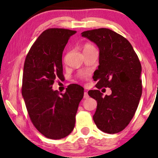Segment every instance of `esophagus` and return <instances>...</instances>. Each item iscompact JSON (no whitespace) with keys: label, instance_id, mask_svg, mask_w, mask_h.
I'll use <instances>...</instances> for the list:
<instances>
[{"label":"esophagus","instance_id":"1","mask_svg":"<svg viewBox=\"0 0 158 158\" xmlns=\"http://www.w3.org/2000/svg\"><path fill=\"white\" fill-rule=\"evenodd\" d=\"M83 97H84V99H88V98L89 97V94H88L87 92H84V95H83Z\"/></svg>","mask_w":158,"mask_h":158}]
</instances>
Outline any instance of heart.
I'll return each instance as SVG.
<instances>
[{"label": "heart", "mask_w": 158, "mask_h": 158, "mask_svg": "<svg viewBox=\"0 0 158 158\" xmlns=\"http://www.w3.org/2000/svg\"><path fill=\"white\" fill-rule=\"evenodd\" d=\"M93 48H95V47H94L92 44H89V43H86V44H85L83 46V52L89 51V50H90V49H93Z\"/></svg>", "instance_id": "heart-1"}]
</instances>
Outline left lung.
I'll list each match as a JSON object with an SVG mask.
<instances>
[{"instance_id":"obj_1","label":"left lung","mask_w":158,"mask_h":158,"mask_svg":"<svg viewBox=\"0 0 158 158\" xmlns=\"http://www.w3.org/2000/svg\"><path fill=\"white\" fill-rule=\"evenodd\" d=\"M81 35L99 48V65L94 73L97 90L88 92L97 102L94 121L102 131L117 134L128 126L138 107L142 94L140 61L128 40L111 30L99 28ZM102 87H110L112 94L102 98Z\"/></svg>"}]
</instances>
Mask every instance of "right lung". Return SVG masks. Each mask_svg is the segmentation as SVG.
Instances as JSON below:
<instances>
[{"instance_id": "add662e5", "label": "right lung", "mask_w": 158, "mask_h": 158, "mask_svg": "<svg viewBox=\"0 0 158 158\" xmlns=\"http://www.w3.org/2000/svg\"><path fill=\"white\" fill-rule=\"evenodd\" d=\"M76 31L49 28L42 32L26 56L22 94L37 130L46 138L60 139L73 131L83 88L72 84L59 95L53 91L56 79L64 77L62 52Z\"/></svg>"}]
</instances>
